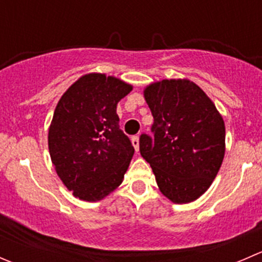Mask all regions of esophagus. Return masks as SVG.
Listing matches in <instances>:
<instances>
[{"instance_id": "esophagus-1", "label": "esophagus", "mask_w": 262, "mask_h": 262, "mask_svg": "<svg viewBox=\"0 0 262 262\" xmlns=\"http://www.w3.org/2000/svg\"><path fill=\"white\" fill-rule=\"evenodd\" d=\"M132 144H133L136 152H139V137L138 136L132 137Z\"/></svg>"}]
</instances>
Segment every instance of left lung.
Wrapping results in <instances>:
<instances>
[{
  "mask_svg": "<svg viewBox=\"0 0 262 262\" xmlns=\"http://www.w3.org/2000/svg\"><path fill=\"white\" fill-rule=\"evenodd\" d=\"M153 115V138L142 134L139 150L158 187L176 204L202 196L226 150V128L212 100L189 80H162L144 89Z\"/></svg>",
  "mask_w": 262,
  "mask_h": 262,
  "instance_id": "8db88e82",
  "label": "left lung"
}]
</instances>
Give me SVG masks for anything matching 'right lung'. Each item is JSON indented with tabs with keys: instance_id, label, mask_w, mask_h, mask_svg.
Masks as SVG:
<instances>
[{
	"instance_id": "obj_1",
	"label": "right lung",
	"mask_w": 262,
	"mask_h": 262,
	"mask_svg": "<svg viewBox=\"0 0 262 262\" xmlns=\"http://www.w3.org/2000/svg\"><path fill=\"white\" fill-rule=\"evenodd\" d=\"M132 89L113 76L89 73L58 101L48 133L50 158L78 199L101 200L123 182L134 148L119 128L116 105Z\"/></svg>"
}]
</instances>
